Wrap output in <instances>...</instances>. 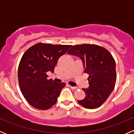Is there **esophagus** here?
Listing matches in <instances>:
<instances>
[{"label": "esophagus", "instance_id": "obj_1", "mask_svg": "<svg viewBox=\"0 0 134 134\" xmlns=\"http://www.w3.org/2000/svg\"><path fill=\"white\" fill-rule=\"evenodd\" d=\"M69 86L71 89H72V90H77V89H78V87H73V86Z\"/></svg>", "mask_w": 134, "mask_h": 134}]
</instances>
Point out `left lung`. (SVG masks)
Returning <instances> with one entry per match:
<instances>
[{
	"label": "left lung",
	"instance_id": "left-lung-1",
	"mask_svg": "<svg viewBox=\"0 0 134 134\" xmlns=\"http://www.w3.org/2000/svg\"><path fill=\"white\" fill-rule=\"evenodd\" d=\"M69 54L82 60L84 72L90 75L89 87L83 88L86 97L78 102L87 109L100 106L113 91L116 83L115 61L110 52L97 44H82L72 46Z\"/></svg>",
	"mask_w": 134,
	"mask_h": 134
}]
</instances>
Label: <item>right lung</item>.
I'll return each instance as SVG.
<instances>
[{
  "mask_svg": "<svg viewBox=\"0 0 134 134\" xmlns=\"http://www.w3.org/2000/svg\"><path fill=\"white\" fill-rule=\"evenodd\" d=\"M72 45L39 43L30 47L22 56L18 67L20 90L27 102L36 109L45 110L56 103L66 83L48 80L58 60Z\"/></svg>",
  "mask_w": 134,
  "mask_h": 134,
  "instance_id": "right-lung-1",
  "label": "right lung"
}]
</instances>
